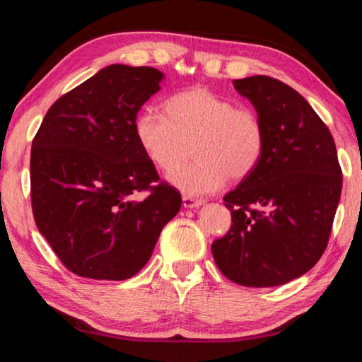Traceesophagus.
Returning a JSON list of instances; mask_svg holds the SVG:
<instances>
[{
    "label": "esophagus",
    "mask_w": 362,
    "mask_h": 362,
    "mask_svg": "<svg viewBox=\"0 0 362 362\" xmlns=\"http://www.w3.org/2000/svg\"><path fill=\"white\" fill-rule=\"evenodd\" d=\"M182 205L185 208H199L200 205H204V200L202 199H195L192 195H182Z\"/></svg>",
    "instance_id": "esophagus-1"
}]
</instances>
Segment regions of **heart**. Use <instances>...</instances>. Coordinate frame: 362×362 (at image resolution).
I'll use <instances>...</instances> for the list:
<instances>
[{
  "label": "heart",
  "instance_id": "obj_1",
  "mask_svg": "<svg viewBox=\"0 0 362 362\" xmlns=\"http://www.w3.org/2000/svg\"><path fill=\"white\" fill-rule=\"evenodd\" d=\"M136 139L149 160L165 171L190 155L196 160L171 171L168 181L189 195L219 191L230 180H243L261 163L267 132L250 106H235L204 87L177 92L165 101V112L144 107L135 120Z\"/></svg>",
  "mask_w": 362,
  "mask_h": 362
}]
</instances>
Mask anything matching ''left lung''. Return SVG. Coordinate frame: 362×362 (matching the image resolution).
Listing matches in <instances>:
<instances>
[{
    "instance_id": "left-lung-1",
    "label": "left lung",
    "mask_w": 362,
    "mask_h": 362,
    "mask_svg": "<svg viewBox=\"0 0 362 362\" xmlns=\"http://www.w3.org/2000/svg\"><path fill=\"white\" fill-rule=\"evenodd\" d=\"M233 86L262 117L261 163L224 197L230 230L211 245L218 269L248 288L280 286L320 261L341 192L334 138L308 101L269 76Z\"/></svg>"
}]
</instances>
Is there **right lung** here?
<instances>
[{"mask_svg":"<svg viewBox=\"0 0 362 362\" xmlns=\"http://www.w3.org/2000/svg\"><path fill=\"white\" fill-rule=\"evenodd\" d=\"M151 66L110 65L49 107L33 138L36 227L73 274L122 281L149 261L181 194L160 181L135 133L136 114L160 88ZM148 190L141 202L133 193Z\"/></svg>","mask_w":362,"mask_h":362,"instance_id":"1","label":"right lung"}]
</instances>
